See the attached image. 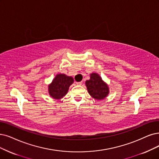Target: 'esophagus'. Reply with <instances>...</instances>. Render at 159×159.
<instances>
[{
	"mask_svg": "<svg viewBox=\"0 0 159 159\" xmlns=\"http://www.w3.org/2000/svg\"><path fill=\"white\" fill-rule=\"evenodd\" d=\"M82 84H83V81H79V82H76V84L78 85H81Z\"/></svg>",
	"mask_w": 159,
	"mask_h": 159,
	"instance_id": "1",
	"label": "esophagus"
}]
</instances>
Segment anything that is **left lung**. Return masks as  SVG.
<instances>
[{
    "mask_svg": "<svg viewBox=\"0 0 159 159\" xmlns=\"http://www.w3.org/2000/svg\"><path fill=\"white\" fill-rule=\"evenodd\" d=\"M90 77V80H87L85 82L89 93L95 99H104L108 94V86L96 73L91 74Z\"/></svg>",
    "mask_w": 159,
    "mask_h": 159,
    "instance_id": "8db88e82",
    "label": "left lung"
}]
</instances>
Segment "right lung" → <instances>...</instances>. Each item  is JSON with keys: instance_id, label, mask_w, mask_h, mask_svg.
<instances>
[{"instance_id": "add662e5", "label": "right lung", "mask_w": 159, "mask_h": 159, "mask_svg": "<svg viewBox=\"0 0 159 159\" xmlns=\"http://www.w3.org/2000/svg\"><path fill=\"white\" fill-rule=\"evenodd\" d=\"M74 82L72 77L65 74H57L49 85V93L55 99L61 98L66 95L69 87Z\"/></svg>"}]
</instances>
